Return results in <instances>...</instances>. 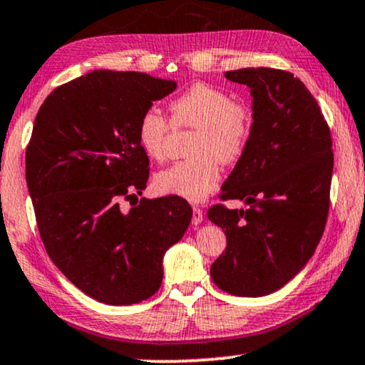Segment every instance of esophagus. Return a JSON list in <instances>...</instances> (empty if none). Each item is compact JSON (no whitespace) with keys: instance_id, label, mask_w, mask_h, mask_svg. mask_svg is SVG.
<instances>
[{"instance_id":"34e87169","label":"esophagus","mask_w":365,"mask_h":365,"mask_svg":"<svg viewBox=\"0 0 365 365\" xmlns=\"http://www.w3.org/2000/svg\"><path fill=\"white\" fill-rule=\"evenodd\" d=\"M204 220V212H202L200 207H193L192 209V224H200Z\"/></svg>"}]
</instances>
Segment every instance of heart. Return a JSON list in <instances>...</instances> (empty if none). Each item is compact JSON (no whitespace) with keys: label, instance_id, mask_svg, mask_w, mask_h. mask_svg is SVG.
Listing matches in <instances>:
<instances>
[{"label":"heart","instance_id":"b5f03b06","mask_svg":"<svg viewBox=\"0 0 365 365\" xmlns=\"http://www.w3.org/2000/svg\"><path fill=\"white\" fill-rule=\"evenodd\" d=\"M172 123L156 109L140 116L136 136L148 158L163 161L170 129L195 128L192 158L177 161L155 177L156 190L198 202L220 182V161L232 165L246 153L255 119L247 104L209 84H193L170 103Z\"/></svg>","mask_w":365,"mask_h":365}]
</instances>
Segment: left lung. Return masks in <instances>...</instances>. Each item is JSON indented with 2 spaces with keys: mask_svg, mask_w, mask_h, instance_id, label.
<instances>
[{
  "mask_svg": "<svg viewBox=\"0 0 365 365\" xmlns=\"http://www.w3.org/2000/svg\"><path fill=\"white\" fill-rule=\"evenodd\" d=\"M252 94V136L207 217L227 237L210 266L214 283L236 297H264L297 276L325 230L334 172L330 128L317 99L292 72H225Z\"/></svg>",
  "mask_w": 365,
  "mask_h": 365,
  "instance_id": "1",
  "label": "left lung"
}]
</instances>
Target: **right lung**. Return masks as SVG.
I'll use <instances>...</instances> for the list:
<instances>
[{"instance_id":"add662e5","label":"right lung","mask_w":365,"mask_h":365,"mask_svg":"<svg viewBox=\"0 0 365 365\" xmlns=\"http://www.w3.org/2000/svg\"><path fill=\"white\" fill-rule=\"evenodd\" d=\"M175 89L143 72L92 71L55 87L35 118L26 183L40 237L63 276L106 305L153 297L165 252L190 224L185 198L136 197L150 177L138 121Z\"/></svg>"}]
</instances>
